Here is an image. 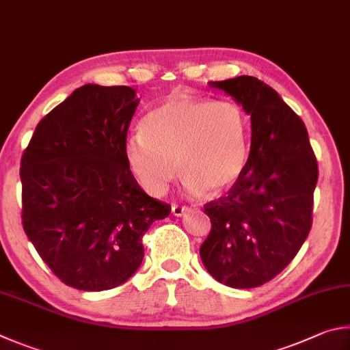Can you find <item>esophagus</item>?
<instances>
[{
	"label": "esophagus",
	"instance_id": "1",
	"mask_svg": "<svg viewBox=\"0 0 350 350\" xmlns=\"http://www.w3.org/2000/svg\"><path fill=\"white\" fill-rule=\"evenodd\" d=\"M189 211L187 206H180V204H172V213H174L175 217H181L185 215V213Z\"/></svg>",
	"mask_w": 350,
	"mask_h": 350
}]
</instances>
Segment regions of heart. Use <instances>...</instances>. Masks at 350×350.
I'll return each mask as SVG.
<instances>
[{
    "instance_id": "b5f03b06",
    "label": "heart",
    "mask_w": 350,
    "mask_h": 350,
    "mask_svg": "<svg viewBox=\"0 0 350 350\" xmlns=\"http://www.w3.org/2000/svg\"><path fill=\"white\" fill-rule=\"evenodd\" d=\"M141 129L127 137L124 157L152 195L167 189L176 165L191 193L228 191L246 170L250 120L234 100L174 95L146 115Z\"/></svg>"
}]
</instances>
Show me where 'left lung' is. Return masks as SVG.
<instances>
[{"mask_svg":"<svg viewBox=\"0 0 350 350\" xmlns=\"http://www.w3.org/2000/svg\"><path fill=\"white\" fill-rule=\"evenodd\" d=\"M209 84L250 115L252 141L241 178L204 204L212 229L200 255L219 283L250 289L277 277L308 238L318 164L303 120L271 85L249 75Z\"/></svg>","mask_w":350,"mask_h":350,"instance_id":"1","label":"left lung"}]
</instances>
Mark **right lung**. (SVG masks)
<instances>
[{
	"mask_svg": "<svg viewBox=\"0 0 350 350\" xmlns=\"http://www.w3.org/2000/svg\"><path fill=\"white\" fill-rule=\"evenodd\" d=\"M138 104L127 85H81L38 122L23 153L24 232L73 289L100 292L127 281L143 261L147 229L170 213L126 161Z\"/></svg>",
	"mask_w": 350,
	"mask_h": 350,
	"instance_id": "add662e5",
	"label": "right lung"
}]
</instances>
